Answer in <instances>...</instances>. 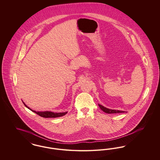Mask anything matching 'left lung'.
I'll list each match as a JSON object with an SVG mask.
<instances>
[{"instance_id": "left-lung-1", "label": "left lung", "mask_w": 160, "mask_h": 160, "mask_svg": "<svg viewBox=\"0 0 160 160\" xmlns=\"http://www.w3.org/2000/svg\"><path fill=\"white\" fill-rule=\"evenodd\" d=\"M100 108L104 112L106 113H108V114H111V113H124V111H121V110H112V109H109L105 107L102 106L100 104H98Z\"/></svg>"}]
</instances>
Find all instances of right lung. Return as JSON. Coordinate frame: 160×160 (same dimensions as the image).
<instances>
[{
    "label": "right lung",
    "instance_id": "1",
    "mask_svg": "<svg viewBox=\"0 0 160 160\" xmlns=\"http://www.w3.org/2000/svg\"><path fill=\"white\" fill-rule=\"evenodd\" d=\"M24 105L27 108H28L29 110H31V111H32L33 112L35 113L36 114H38L39 116L42 117V118H58V117H61L63 116L64 115L67 113V112H63V113H54L52 112H48V111H46V112H36L35 110H32L29 107L27 106L24 102H23Z\"/></svg>",
    "mask_w": 160,
    "mask_h": 160
}]
</instances>
